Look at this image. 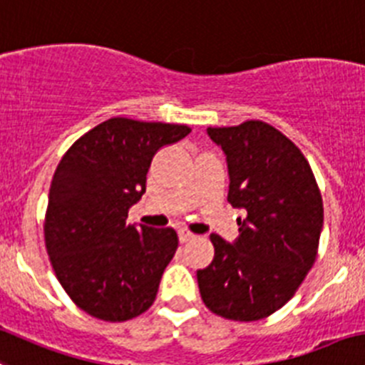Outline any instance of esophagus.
<instances>
[{
	"mask_svg": "<svg viewBox=\"0 0 365 365\" xmlns=\"http://www.w3.org/2000/svg\"><path fill=\"white\" fill-rule=\"evenodd\" d=\"M178 237H180V242H189V240H192L196 235L190 232H187V230H180Z\"/></svg>",
	"mask_w": 365,
	"mask_h": 365,
	"instance_id": "obj_1",
	"label": "esophagus"
}]
</instances>
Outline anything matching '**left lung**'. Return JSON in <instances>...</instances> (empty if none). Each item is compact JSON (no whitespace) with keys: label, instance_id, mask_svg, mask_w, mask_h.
Returning <instances> with one entry per match:
<instances>
[{"label":"left lung","instance_id":"8db88e82","mask_svg":"<svg viewBox=\"0 0 365 365\" xmlns=\"http://www.w3.org/2000/svg\"><path fill=\"white\" fill-rule=\"evenodd\" d=\"M228 162L232 207L240 235L233 244L212 233L214 260L197 271L210 312L258 321L280 310L312 269L323 230V197L309 160L264 121L207 128Z\"/></svg>","mask_w":365,"mask_h":365}]
</instances>
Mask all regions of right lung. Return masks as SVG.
Returning <instances> with one entry per match:
<instances>
[{"label":"right lung","instance_id":"right-lung-1","mask_svg":"<svg viewBox=\"0 0 365 365\" xmlns=\"http://www.w3.org/2000/svg\"><path fill=\"white\" fill-rule=\"evenodd\" d=\"M189 132L187 125L112 118L81 135L56 165L46 250L63 291L88 316L121 323L153 305L178 235L135 228L126 217L146 192L155 153Z\"/></svg>","mask_w":365,"mask_h":365}]
</instances>
